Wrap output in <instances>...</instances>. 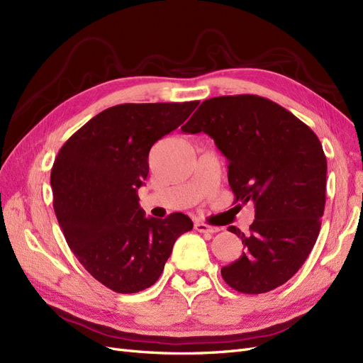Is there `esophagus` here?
<instances>
[{"label":"esophagus","instance_id":"34e87169","mask_svg":"<svg viewBox=\"0 0 363 363\" xmlns=\"http://www.w3.org/2000/svg\"><path fill=\"white\" fill-rule=\"evenodd\" d=\"M194 227H195L196 232H200V233H216V232H218L216 227L207 225V224H204V223H195Z\"/></svg>","mask_w":363,"mask_h":363}]
</instances>
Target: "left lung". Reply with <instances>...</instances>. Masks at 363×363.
<instances>
[{"instance_id":"obj_1","label":"left lung","mask_w":363,"mask_h":363,"mask_svg":"<svg viewBox=\"0 0 363 363\" xmlns=\"http://www.w3.org/2000/svg\"><path fill=\"white\" fill-rule=\"evenodd\" d=\"M182 130L213 138L228 160L235 203L252 201L242 256L221 269L230 288L269 292L301 268L321 228L327 160L318 136L286 108L259 95L208 98Z\"/></svg>"}]
</instances>
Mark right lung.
Segmentation results:
<instances>
[{
  "label": "right lung",
  "mask_w": 363,
  "mask_h": 363,
  "mask_svg": "<svg viewBox=\"0 0 363 363\" xmlns=\"http://www.w3.org/2000/svg\"><path fill=\"white\" fill-rule=\"evenodd\" d=\"M199 101L108 107L65 142L51 169L52 206L65 239L94 279L119 294L152 286L189 216L145 218L138 189L151 147Z\"/></svg>",
  "instance_id": "obj_1"
}]
</instances>
